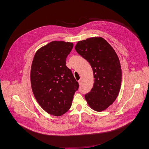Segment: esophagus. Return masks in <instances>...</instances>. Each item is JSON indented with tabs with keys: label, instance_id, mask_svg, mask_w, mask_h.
Segmentation results:
<instances>
[{
	"label": "esophagus",
	"instance_id": "esophagus-1",
	"mask_svg": "<svg viewBox=\"0 0 149 149\" xmlns=\"http://www.w3.org/2000/svg\"><path fill=\"white\" fill-rule=\"evenodd\" d=\"M78 83H79V85H81V83H82V79H79V80L78 81Z\"/></svg>",
	"mask_w": 149,
	"mask_h": 149
}]
</instances>
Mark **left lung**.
I'll return each mask as SVG.
<instances>
[{
  "mask_svg": "<svg viewBox=\"0 0 149 149\" xmlns=\"http://www.w3.org/2000/svg\"><path fill=\"white\" fill-rule=\"evenodd\" d=\"M75 49L90 63L95 79L93 87L85 98L93 110L104 111L114 102L120 90L122 75L119 58L101 37L80 40Z\"/></svg>",
  "mask_w": 149,
  "mask_h": 149,
  "instance_id": "obj_1",
  "label": "left lung"
}]
</instances>
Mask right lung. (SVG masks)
Wrapping results in <instances>:
<instances>
[{
  "instance_id": "1",
  "label": "right lung",
  "mask_w": 149,
  "mask_h": 149,
  "mask_svg": "<svg viewBox=\"0 0 149 149\" xmlns=\"http://www.w3.org/2000/svg\"><path fill=\"white\" fill-rule=\"evenodd\" d=\"M73 45L68 42H51L37 51L32 61L31 83L34 96L42 109L55 116L69 110L79 87L66 66Z\"/></svg>"
}]
</instances>
